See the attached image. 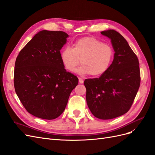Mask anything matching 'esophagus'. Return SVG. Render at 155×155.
Instances as JSON below:
<instances>
[{
  "label": "esophagus",
  "instance_id": "34e87169",
  "mask_svg": "<svg viewBox=\"0 0 155 155\" xmlns=\"http://www.w3.org/2000/svg\"><path fill=\"white\" fill-rule=\"evenodd\" d=\"M83 82H84L83 79H81V78H79V83H83Z\"/></svg>",
  "mask_w": 155,
  "mask_h": 155
}]
</instances>
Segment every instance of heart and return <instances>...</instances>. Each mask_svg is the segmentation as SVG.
<instances>
[{
    "mask_svg": "<svg viewBox=\"0 0 155 155\" xmlns=\"http://www.w3.org/2000/svg\"><path fill=\"white\" fill-rule=\"evenodd\" d=\"M114 58V50L109 44L94 37H85L74 43L73 48H64L61 53V59L64 68L70 72L78 70L81 74H90L98 77L109 70Z\"/></svg>",
    "mask_w": 155,
    "mask_h": 155,
    "instance_id": "1",
    "label": "heart"
}]
</instances>
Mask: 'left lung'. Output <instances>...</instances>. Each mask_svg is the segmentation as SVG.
<instances>
[{"mask_svg": "<svg viewBox=\"0 0 155 155\" xmlns=\"http://www.w3.org/2000/svg\"><path fill=\"white\" fill-rule=\"evenodd\" d=\"M109 37L115 51L109 70L98 78L84 81L89 109L96 118L109 120L127 112L140 85V71L137 55L127 41L114 30L101 31Z\"/></svg>", "mask_w": 155, "mask_h": 155, "instance_id": "left-lung-1", "label": "left lung"}]
</instances>
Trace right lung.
<instances>
[{
  "mask_svg": "<svg viewBox=\"0 0 155 155\" xmlns=\"http://www.w3.org/2000/svg\"><path fill=\"white\" fill-rule=\"evenodd\" d=\"M68 35L61 31L42 30L17 57L14 87L22 104L37 118L54 120L61 114L78 78L67 72L60 50Z\"/></svg>",
  "mask_w": 155,
  "mask_h": 155,
  "instance_id": "obj_1",
  "label": "right lung"
}]
</instances>
